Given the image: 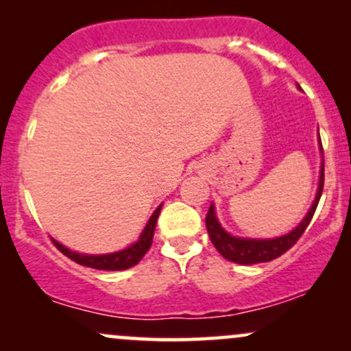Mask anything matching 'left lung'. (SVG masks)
<instances>
[{
	"instance_id": "1",
	"label": "left lung",
	"mask_w": 351,
	"mask_h": 351,
	"mask_svg": "<svg viewBox=\"0 0 351 351\" xmlns=\"http://www.w3.org/2000/svg\"><path fill=\"white\" fill-rule=\"evenodd\" d=\"M300 88V87H299ZM320 138V135H318ZM320 150H322V142H320ZM324 160H322L320 167V180H318V189L317 196L313 199V204L310 206L307 216L302 219V223L297 226L293 231L289 234L276 237V239H247V237H236L228 234L223 228H221L219 221H217L215 206H209V211L206 215V229L209 239L217 252L224 257V259L231 261V263L243 264V265H251V264H259V263H269V261L277 259L282 254L287 252L297 241L300 239V236L304 234V231L310 224V219L313 217V213L318 206V201H320L322 191H324Z\"/></svg>"
}]
</instances>
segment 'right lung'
<instances>
[{
  "label": "right lung",
  "instance_id": "obj_1",
  "mask_svg": "<svg viewBox=\"0 0 351 351\" xmlns=\"http://www.w3.org/2000/svg\"><path fill=\"white\" fill-rule=\"evenodd\" d=\"M160 209H162V204L155 209L150 219H148L147 226H145L142 236L140 239L136 241L135 244L128 245L127 249L119 252H112V254H99V256H90V254H79L67 249L66 245L59 244L58 241L52 239L56 247L59 249L64 256H67L69 259L74 261L80 265H86V267H92V269H99V271H123V269L134 267L142 261V257L148 252L150 249L152 241H153V232H155V226H156V219H158Z\"/></svg>",
  "mask_w": 351,
  "mask_h": 351
}]
</instances>
